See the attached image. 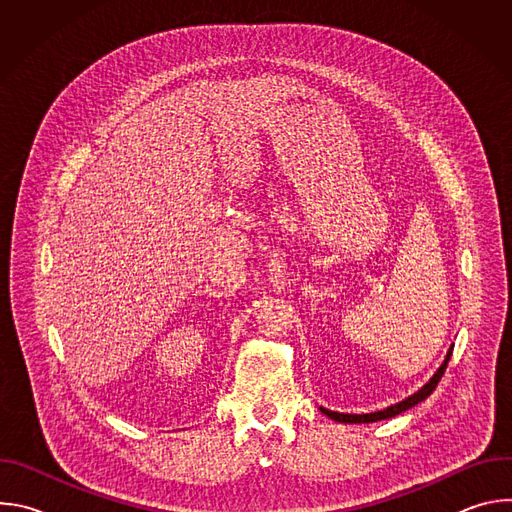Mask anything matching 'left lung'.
<instances>
[{
    "label": "left lung",
    "mask_w": 512,
    "mask_h": 512,
    "mask_svg": "<svg viewBox=\"0 0 512 512\" xmlns=\"http://www.w3.org/2000/svg\"><path fill=\"white\" fill-rule=\"evenodd\" d=\"M452 350L454 348H450V352H448V356H446V360L442 362V367L437 369V373L429 379V383L427 385H423L417 393H413L411 397H407L405 401H401V403H397V405H391V407H387V409H383V411H375V413H367V415H348V413H336V411H328V409H324L322 407V413H326L330 419H334V421H340V423H373V421H381V419H389V417H395V415H399V413H403V411H407V409H411L413 405H417V403H421L423 399H427L433 391H435V387H437V383L442 381V377H444V373H446V369H448V360H450V356H452Z\"/></svg>",
    "instance_id": "left-lung-1"
}]
</instances>
